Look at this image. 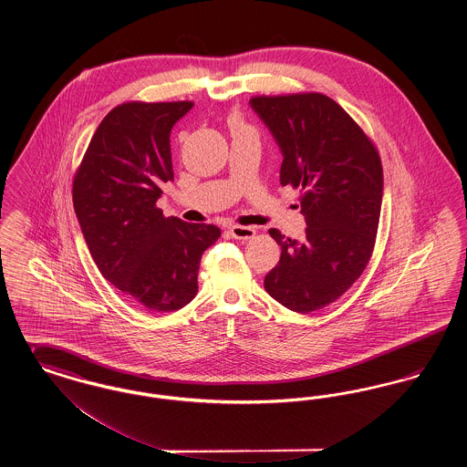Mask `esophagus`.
<instances>
[{"mask_svg": "<svg viewBox=\"0 0 467 467\" xmlns=\"http://www.w3.org/2000/svg\"><path fill=\"white\" fill-rule=\"evenodd\" d=\"M229 233H231V236L233 238H236V240H252L254 236H255V229L254 227H250V225H231L229 227Z\"/></svg>", "mask_w": 467, "mask_h": 467, "instance_id": "34e87169", "label": "esophagus"}]
</instances>
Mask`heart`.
Returning a JSON list of instances; mask_svg holds the SVG:
<instances>
[{
	"mask_svg": "<svg viewBox=\"0 0 467 467\" xmlns=\"http://www.w3.org/2000/svg\"><path fill=\"white\" fill-rule=\"evenodd\" d=\"M229 130L233 136H254L257 138V130L246 122L240 113H234L229 117Z\"/></svg>",
	"mask_w": 467,
	"mask_h": 467,
	"instance_id": "obj_1",
	"label": "heart"
}]
</instances>
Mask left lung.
<instances>
[{
  "instance_id": "left-lung-1",
  "label": "left lung",
  "mask_w": 467,
  "mask_h": 467,
  "mask_svg": "<svg viewBox=\"0 0 467 467\" xmlns=\"http://www.w3.org/2000/svg\"><path fill=\"white\" fill-rule=\"evenodd\" d=\"M250 105L282 149L280 183L299 189L308 225L299 242L269 229L282 255L265 289L289 310H322L356 284L373 255L383 194L378 149L326 94H263Z\"/></svg>"
}]
</instances>
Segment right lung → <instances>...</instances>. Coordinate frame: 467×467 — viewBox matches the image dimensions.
Returning <instances> with one entry per match:
<instances>
[{
  "instance_id": "obj_1",
  "label": "right lung",
  "mask_w": 467,
  "mask_h": 467,
  "mask_svg": "<svg viewBox=\"0 0 467 467\" xmlns=\"http://www.w3.org/2000/svg\"><path fill=\"white\" fill-rule=\"evenodd\" d=\"M192 101H128L101 120L73 178V206L101 275L136 306L180 310L198 292L202 252L221 238L213 223L164 217L173 180L170 133Z\"/></svg>"
}]
</instances>
